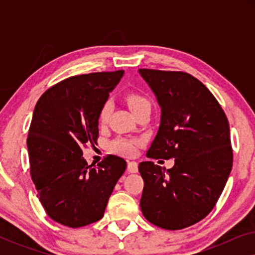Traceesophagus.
<instances>
[{
  "label": "esophagus",
  "mask_w": 255,
  "mask_h": 255,
  "mask_svg": "<svg viewBox=\"0 0 255 255\" xmlns=\"http://www.w3.org/2000/svg\"><path fill=\"white\" fill-rule=\"evenodd\" d=\"M128 170L130 173L138 172V163L135 161H128Z\"/></svg>",
  "instance_id": "obj_1"
}]
</instances>
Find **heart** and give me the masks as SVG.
<instances>
[{"mask_svg":"<svg viewBox=\"0 0 255 255\" xmlns=\"http://www.w3.org/2000/svg\"><path fill=\"white\" fill-rule=\"evenodd\" d=\"M125 101L130 107V109L133 111V114L138 113L139 110H141L142 108L151 107V103L147 97H145L141 94L135 93V92H130L127 94L125 96ZM110 114V104L104 103L99 111V122L101 124L106 123L109 118ZM140 144V140L139 139H130V138H116L114 140L109 142V149L111 152L117 153V154L121 155H133L135 153V149H137V146Z\"/></svg>","mask_w":255,"mask_h":255,"instance_id":"heart-1","label":"heart"}]
</instances>
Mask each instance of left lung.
Instances as JSON below:
<instances>
[{
  "label": "left lung",
  "instance_id": "obj_1",
  "mask_svg": "<svg viewBox=\"0 0 255 255\" xmlns=\"http://www.w3.org/2000/svg\"><path fill=\"white\" fill-rule=\"evenodd\" d=\"M161 107V122L146 156L175 159L170 169L139 163L140 209L149 223L181 230L207 217L232 169L228 117L200 80L184 72L139 69Z\"/></svg>",
  "mask_w": 255,
  "mask_h": 255
}]
</instances>
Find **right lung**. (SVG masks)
Masks as SVG:
<instances>
[{"mask_svg":"<svg viewBox=\"0 0 255 255\" xmlns=\"http://www.w3.org/2000/svg\"><path fill=\"white\" fill-rule=\"evenodd\" d=\"M123 69L74 75L38 100L27 135L30 175L40 203L53 221L80 228L103 217L127 161L107 155L88 166L82 148L97 144L99 111Z\"/></svg>","mask_w":255,"mask_h":255,"instance_id":"obj_1","label":"right lung"}]
</instances>
